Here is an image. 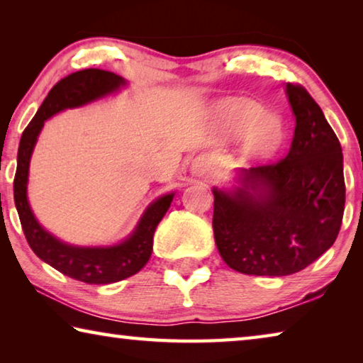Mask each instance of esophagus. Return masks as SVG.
Returning <instances> with one entry per match:
<instances>
[{"label": "esophagus", "mask_w": 363, "mask_h": 363, "mask_svg": "<svg viewBox=\"0 0 363 363\" xmlns=\"http://www.w3.org/2000/svg\"><path fill=\"white\" fill-rule=\"evenodd\" d=\"M211 168V160L205 155H199L192 160V164H190V174L192 177H203L208 171Z\"/></svg>", "instance_id": "34e87169"}]
</instances>
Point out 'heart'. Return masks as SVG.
<instances>
[{
  "mask_svg": "<svg viewBox=\"0 0 363 363\" xmlns=\"http://www.w3.org/2000/svg\"><path fill=\"white\" fill-rule=\"evenodd\" d=\"M264 108L256 102H238L232 106V120L240 131H251L248 149L256 157H267L279 149L284 140V125L279 116L264 115ZM263 118L261 119L260 116Z\"/></svg>",
  "mask_w": 363,
  "mask_h": 363,
  "instance_id": "obj_1",
  "label": "heart"
}]
</instances>
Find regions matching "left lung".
Returning <instances> with one entry per match:
<instances>
[{"mask_svg": "<svg viewBox=\"0 0 363 363\" xmlns=\"http://www.w3.org/2000/svg\"><path fill=\"white\" fill-rule=\"evenodd\" d=\"M285 91L296 118L288 155L238 169L230 189H213L219 255L247 275L299 272L335 243L342 223L340 140L303 86L288 83Z\"/></svg>", "mask_w": 363, "mask_h": 363, "instance_id": "left-lung-1", "label": "left lung"}]
</instances>
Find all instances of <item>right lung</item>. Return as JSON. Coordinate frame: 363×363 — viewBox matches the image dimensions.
<instances>
[{"label":"right lung","mask_w":363,"mask_h":363,"mask_svg":"<svg viewBox=\"0 0 363 363\" xmlns=\"http://www.w3.org/2000/svg\"><path fill=\"white\" fill-rule=\"evenodd\" d=\"M128 83L112 72L86 69L72 73L49 91L33 120L22 133L17 152L14 201L26 238L33 253L70 279L91 285H107L131 277L150 259L153 232L167 214L174 192L164 194L145 208L134 230L125 240L107 247H79L59 240L43 227L30 206L27 186L30 160L45 121L67 108H78L118 93Z\"/></svg>","instance_id":"right-lung-1"}]
</instances>
